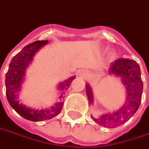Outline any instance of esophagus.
Listing matches in <instances>:
<instances>
[{
  "label": "esophagus",
  "instance_id": "1",
  "mask_svg": "<svg viewBox=\"0 0 149 149\" xmlns=\"http://www.w3.org/2000/svg\"><path fill=\"white\" fill-rule=\"evenodd\" d=\"M88 71L85 70H80L79 73V75L80 77H82V78H86V77L88 76Z\"/></svg>",
  "mask_w": 149,
  "mask_h": 149
}]
</instances>
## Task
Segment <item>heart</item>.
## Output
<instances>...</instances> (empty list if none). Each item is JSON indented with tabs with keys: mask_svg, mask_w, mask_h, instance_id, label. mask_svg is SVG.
Returning <instances> with one entry per match:
<instances>
[{
	"mask_svg": "<svg viewBox=\"0 0 149 149\" xmlns=\"http://www.w3.org/2000/svg\"><path fill=\"white\" fill-rule=\"evenodd\" d=\"M116 53H115L113 51H111L107 54V60L110 61H113V60L116 59Z\"/></svg>",
	"mask_w": 149,
	"mask_h": 149,
	"instance_id": "obj_1",
	"label": "heart"
}]
</instances>
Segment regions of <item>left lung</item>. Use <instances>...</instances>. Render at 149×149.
Masks as SVG:
<instances>
[{"label": "left lung", "instance_id": "obj_1", "mask_svg": "<svg viewBox=\"0 0 149 149\" xmlns=\"http://www.w3.org/2000/svg\"><path fill=\"white\" fill-rule=\"evenodd\" d=\"M108 74L120 79L126 90L125 102L119 109L111 113H103L97 118L93 116L92 118L102 126L113 127L125 123L137 111L142 98L143 81L139 65L134 60H116L111 64ZM86 93L89 104L93 103V90L88 84H86Z\"/></svg>", "mask_w": 149, "mask_h": 149}]
</instances>
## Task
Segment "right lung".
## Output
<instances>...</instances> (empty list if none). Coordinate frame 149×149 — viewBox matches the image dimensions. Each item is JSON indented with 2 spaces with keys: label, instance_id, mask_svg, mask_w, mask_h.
I'll return each mask as SVG.
<instances>
[{
  "label": "right lung",
  "instance_id": "right-lung-1",
  "mask_svg": "<svg viewBox=\"0 0 149 149\" xmlns=\"http://www.w3.org/2000/svg\"><path fill=\"white\" fill-rule=\"evenodd\" d=\"M47 42V40L36 41L24 47L22 51L12 58L9 70L6 74V92L9 103L22 117L32 121H42L57 116L61 112L64 104L62 102L63 95L75 79V76H71L66 80L59 83L56 88L60 93V100L49 108L35 109L19 103L18 98L22 88V84L25 79L26 70L33 61L35 54Z\"/></svg>",
  "mask_w": 149,
  "mask_h": 149
}]
</instances>
